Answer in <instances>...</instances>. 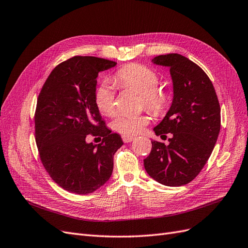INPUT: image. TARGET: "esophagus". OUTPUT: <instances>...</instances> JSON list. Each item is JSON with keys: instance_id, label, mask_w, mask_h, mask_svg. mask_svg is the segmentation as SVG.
<instances>
[{"instance_id": "esophagus-1", "label": "esophagus", "mask_w": 248, "mask_h": 248, "mask_svg": "<svg viewBox=\"0 0 248 248\" xmlns=\"http://www.w3.org/2000/svg\"><path fill=\"white\" fill-rule=\"evenodd\" d=\"M134 140H136V138L131 137V136H122V140L124 142H130V141H132Z\"/></svg>"}]
</instances>
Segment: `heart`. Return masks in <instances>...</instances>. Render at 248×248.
Returning <instances> with one entry per match:
<instances>
[{"instance_id": "1", "label": "heart", "mask_w": 248, "mask_h": 248, "mask_svg": "<svg viewBox=\"0 0 248 248\" xmlns=\"http://www.w3.org/2000/svg\"><path fill=\"white\" fill-rule=\"evenodd\" d=\"M115 85L120 89H132L141 94L140 104L156 116L163 115L170 104V95L158 88L160 78L154 69L141 64H128L116 71ZM95 104L103 115L110 116L116 109V88L108 81H103L95 91ZM148 115H119L111 122V128L124 136L140 133L150 123Z\"/></svg>"}]
</instances>
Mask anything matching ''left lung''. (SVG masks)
Segmentation results:
<instances>
[{"instance_id":"8db88e82","label":"left lung","mask_w":248,"mask_h":248,"mask_svg":"<svg viewBox=\"0 0 248 248\" xmlns=\"http://www.w3.org/2000/svg\"><path fill=\"white\" fill-rule=\"evenodd\" d=\"M152 62L169 67L174 85L171 107L154 132L171 137L168 146L151 140L145 170L163 185H185L200 174L216 144L220 130L218 98L205 71L186 57L161 55Z\"/></svg>"}]
</instances>
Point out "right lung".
I'll use <instances>...</instances> for the list:
<instances>
[{
    "label": "right lung",
    "instance_id": "add662e5",
    "mask_svg": "<svg viewBox=\"0 0 248 248\" xmlns=\"http://www.w3.org/2000/svg\"><path fill=\"white\" fill-rule=\"evenodd\" d=\"M116 64L97 57H72L55 67L37 99L39 157L50 178L67 191L91 193L111 176L114 154L123 141L104 125L94 96L98 73ZM90 135L102 137L101 144H88Z\"/></svg>",
    "mask_w": 248,
    "mask_h": 248
}]
</instances>
